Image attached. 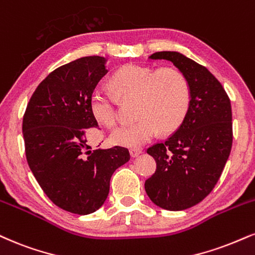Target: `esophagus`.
<instances>
[{"mask_svg": "<svg viewBox=\"0 0 255 255\" xmlns=\"http://www.w3.org/2000/svg\"><path fill=\"white\" fill-rule=\"evenodd\" d=\"M141 153H142V149H140V148H131L129 151V154H130L131 158L139 157Z\"/></svg>", "mask_w": 255, "mask_h": 255, "instance_id": "esophagus-1", "label": "esophagus"}]
</instances>
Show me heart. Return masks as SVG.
<instances>
[{"instance_id": "1", "label": "heart", "mask_w": 255, "mask_h": 255, "mask_svg": "<svg viewBox=\"0 0 255 255\" xmlns=\"http://www.w3.org/2000/svg\"><path fill=\"white\" fill-rule=\"evenodd\" d=\"M110 85L122 97H137L131 124L116 127L110 133L112 143L136 148L157 135L172 131L182 124L190 104V85L179 70L126 65L114 73ZM90 110L98 122L113 127L118 120L116 101L112 95L96 90L90 97Z\"/></svg>"}]
</instances>
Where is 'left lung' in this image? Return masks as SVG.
Here are the masks:
<instances>
[{"label":"left lung","mask_w":255,"mask_h":255,"mask_svg":"<svg viewBox=\"0 0 255 255\" xmlns=\"http://www.w3.org/2000/svg\"><path fill=\"white\" fill-rule=\"evenodd\" d=\"M149 59L171 61L190 85L189 109L182 125L164 142L147 149L157 170L145 182L146 194L155 205L184 210L210 194L228 160L233 143L231 100L207 67L179 52H155Z\"/></svg>","instance_id":"obj_1"}]
</instances>
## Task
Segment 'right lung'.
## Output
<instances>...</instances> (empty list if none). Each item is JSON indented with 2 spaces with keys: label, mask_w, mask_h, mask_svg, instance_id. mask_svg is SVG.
<instances>
[{
  "label": "right lung",
  "mask_w": 255,
  "mask_h": 255,
  "mask_svg": "<svg viewBox=\"0 0 255 255\" xmlns=\"http://www.w3.org/2000/svg\"><path fill=\"white\" fill-rule=\"evenodd\" d=\"M104 57H83L52 71L23 115L26 158L36 182L57 207L88 215L102 207L110 178L129 160L125 147L88 151L87 128L97 127L90 97L107 75Z\"/></svg>",
  "instance_id": "obj_1"
}]
</instances>
